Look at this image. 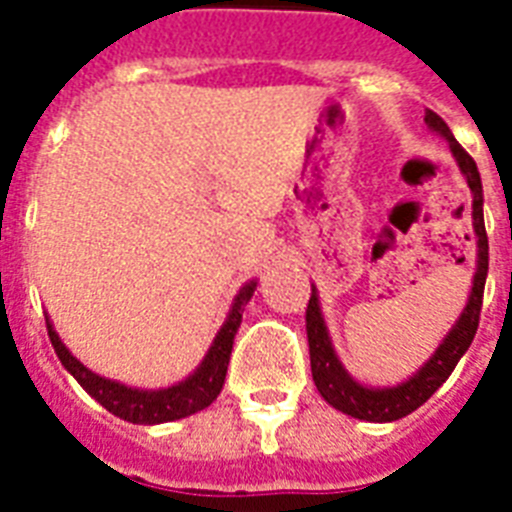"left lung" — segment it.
Segmentation results:
<instances>
[{"instance_id":"1","label":"left lung","mask_w":512,"mask_h":512,"mask_svg":"<svg viewBox=\"0 0 512 512\" xmlns=\"http://www.w3.org/2000/svg\"><path fill=\"white\" fill-rule=\"evenodd\" d=\"M425 124L428 130L449 143L454 162L460 167L462 177L468 180L470 193H473V231H476V273H473V287H470L468 303L462 308L460 319L454 321L452 329L446 337L438 342L433 356L409 377V380L398 382V385H385V388H372V385H361L358 380L350 377V372L342 366L337 358L329 329L324 324L319 305V292L316 287L311 289V300H308V311H305V332H308V348H311V372L313 382L319 388L321 398L329 406L340 409L348 417L366 422H393L401 420L414 409H420L433 393L446 382V377L454 372V366L465 356L470 342L476 337L478 316H481V303H484V284L486 273H489V239H486L484 225V188H481V175L473 162V156L454 140L452 130L436 111L425 108Z\"/></svg>"}]
</instances>
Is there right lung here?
<instances>
[{
  "instance_id": "1",
  "label": "right lung",
  "mask_w": 512,
  "mask_h": 512,
  "mask_svg": "<svg viewBox=\"0 0 512 512\" xmlns=\"http://www.w3.org/2000/svg\"><path fill=\"white\" fill-rule=\"evenodd\" d=\"M255 289L257 281L252 279L239 289V295L233 297L231 311H228L223 327H220V332L215 335L209 350L204 353V358H201V364L196 366L185 380L175 382L170 388L159 390L130 388V385H124V382L108 380V377L95 374L92 369H87L66 345H63V340H60L55 327H52L50 316H44V319H47V335H50L52 348L58 353L60 364L66 366V372L71 374V377H74V380L79 382L103 409L116 414L119 420L132 422V425H159V422L183 420L188 414L201 412V409H207V406L220 396V390H223L225 382V372H228V361H231L233 337L239 332L241 313H244V305L249 303V297L255 295Z\"/></svg>"
}]
</instances>
